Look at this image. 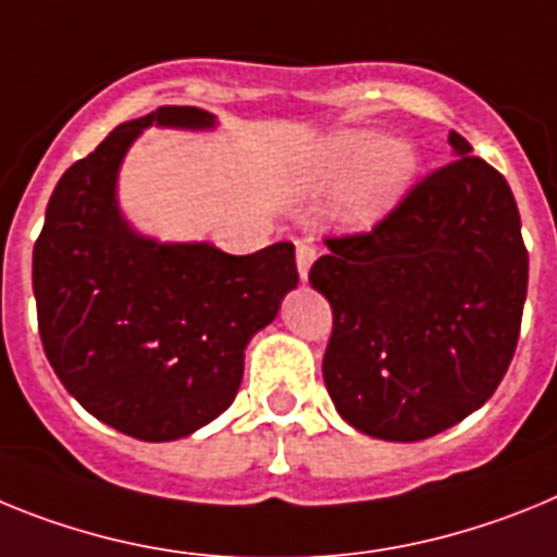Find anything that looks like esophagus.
<instances>
[{"instance_id":"obj_1","label":"esophagus","mask_w":557,"mask_h":557,"mask_svg":"<svg viewBox=\"0 0 557 557\" xmlns=\"http://www.w3.org/2000/svg\"><path fill=\"white\" fill-rule=\"evenodd\" d=\"M317 260V246L311 240H297V269H299V277L308 280V269L311 263Z\"/></svg>"}]
</instances>
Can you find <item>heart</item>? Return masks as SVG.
Listing matches in <instances>:
<instances>
[{"mask_svg": "<svg viewBox=\"0 0 557 557\" xmlns=\"http://www.w3.org/2000/svg\"><path fill=\"white\" fill-rule=\"evenodd\" d=\"M418 173V153L404 139H375L370 132H338L308 153L302 178L311 187H338L342 215L352 226H372L398 205Z\"/></svg>", "mask_w": 557, "mask_h": 557, "instance_id": "obj_1", "label": "heart"}]
</instances>
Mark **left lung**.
Wrapping results in <instances>:
<instances>
[{
  "label": "left lung",
  "mask_w": 557,
  "mask_h": 557,
  "mask_svg": "<svg viewBox=\"0 0 557 557\" xmlns=\"http://www.w3.org/2000/svg\"><path fill=\"white\" fill-rule=\"evenodd\" d=\"M370 232L325 238L311 285L333 308L322 375L336 412L393 443L434 437L505 379L527 299L510 185L468 139Z\"/></svg>",
  "instance_id": "1"
}]
</instances>
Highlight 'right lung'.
<instances>
[{
    "mask_svg": "<svg viewBox=\"0 0 557 557\" xmlns=\"http://www.w3.org/2000/svg\"><path fill=\"white\" fill-rule=\"evenodd\" d=\"M148 125L207 132L215 117L162 106L77 159L47 205L33 294L41 345L66 393L111 429L164 443L230 409L249 338L277 317L299 274L288 240L226 255L132 230L117 173Z\"/></svg>",
    "mask_w": 557,
    "mask_h": 557,
    "instance_id": "add662e5",
    "label": "right lung"
}]
</instances>
